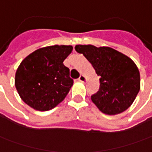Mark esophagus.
<instances>
[{
	"label": "esophagus",
	"instance_id": "esophagus-1",
	"mask_svg": "<svg viewBox=\"0 0 152 152\" xmlns=\"http://www.w3.org/2000/svg\"><path fill=\"white\" fill-rule=\"evenodd\" d=\"M78 81H81V82H85V81H86V77L84 75H81L79 79H78Z\"/></svg>",
	"mask_w": 152,
	"mask_h": 152
}]
</instances>
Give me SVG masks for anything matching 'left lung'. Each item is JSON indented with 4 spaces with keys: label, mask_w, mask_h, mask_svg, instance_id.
I'll use <instances>...</instances> for the list:
<instances>
[{
    "label": "left lung",
    "mask_w": 152,
    "mask_h": 152,
    "mask_svg": "<svg viewBox=\"0 0 152 152\" xmlns=\"http://www.w3.org/2000/svg\"><path fill=\"white\" fill-rule=\"evenodd\" d=\"M100 76L99 91L92 102L103 113L116 115L131 106L140 89V76L135 63L127 55L110 47L76 45Z\"/></svg>",
    "instance_id": "obj_1"
}]
</instances>
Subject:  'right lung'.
<instances>
[{
    "mask_svg": "<svg viewBox=\"0 0 152 152\" xmlns=\"http://www.w3.org/2000/svg\"><path fill=\"white\" fill-rule=\"evenodd\" d=\"M71 45H52L28 55L19 65L15 86L22 100L38 111H48L62 102L73 85L63 62Z\"/></svg>",
    "mask_w": 152,
    "mask_h": 152,
    "instance_id": "add662e5",
    "label": "right lung"
}]
</instances>
